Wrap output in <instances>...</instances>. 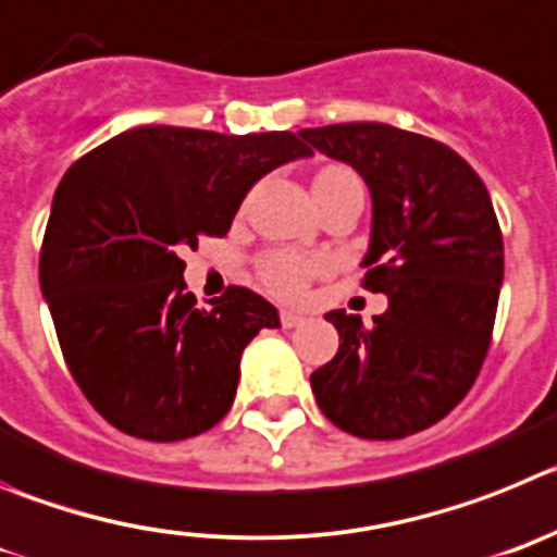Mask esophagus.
Here are the masks:
<instances>
[{
  "label": "esophagus",
  "mask_w": 557,
  "mask_h": 557,
  "mask_svg": "<svg viewBox=\"0 0 557 557\" xmlns=\"http://www.w3.org/2000/svg\"><path fill=\"white\" fill-rule=\"evenodd\" d=\"M308 322V315H302L299 313V310H280V324H283V327H299V324H305Z\"/></svg>",
  "instance_id": "34e87169"
}]
</instances>
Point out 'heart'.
Here are the masks:
<instances>
[{
    "mask_svg": "<svg viewBox=\"0 0 557 557\" xmlns=\"http://www.w3.org/2000/svg\"><path fill=\"white\" fill-rule=\"evenodd\" d=\"M327 269V260L324 258H310V255L299 252H267L258 260V277L260 283L267 285L272 294L285 299L299 297L308 285L310 277L322 274Z\"/></svg>",
    "mask_w": 557,
    "mask_h": 557,
    "instance_id": "heart-1",
    "label": "heart"
}]
</instances>
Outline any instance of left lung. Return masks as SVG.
Segmentation results:
<instances>
[{"mask_svg":"<svg viewBox=\"0 0 557 557\" xmlns=\"http://www.w3.org/2000/svg\"><path fill=\"white\" fill-rule=\"evenodd\" d=\"M299 135L369 185L363 288L388 297L372 327L347 310L324 315L341 344L310 374L315 403L358 438H405L444 419L478 380L505 272L497 213L447 144L380 122Z\"/></svg>","mask_w":557,"mask_h":557,"instance_id":"1","label":"left lung"}]
</instances>
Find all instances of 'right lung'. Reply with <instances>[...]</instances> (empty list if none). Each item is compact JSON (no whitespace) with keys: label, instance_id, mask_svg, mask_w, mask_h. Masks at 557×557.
Returning <instances> with one entry per match:
<instances>
[{"label":"right lung","instance_id":"obj_1","mask_svg":"<svg viewBox=\"0 0 557 557\" xmlns=\"http://www.w3.org/2000/svg\"><path fill=\"white\" fill-rule=\"evenodd\" d=\"M308 154L294 133L149 124L91 149L60 180L41 290L69 372L113 428L183 441L222 422L244 347L280 315L242 285L199 308L180 252L227 235L249 188Z\"/></svg>","mask_w":557,"mask_h":557}]
</instances>
